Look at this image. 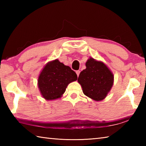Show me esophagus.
<instances>
[{
	"instance_id": "obj_1",
	"label": "esophagus",
	"mask_w": 146,
	"mask_h": 146,
	"mask_svg": "<svg viewBox=\"0 0 146 146\" xmlns=\"http://www.w3.org/2000/svg\"><path fill=\"white\" fill-rule=\"evenodd\" d=\"M80 70H77V71H76V75H77V76H79V75H80Z\"/></svg>"
}]
</instances>
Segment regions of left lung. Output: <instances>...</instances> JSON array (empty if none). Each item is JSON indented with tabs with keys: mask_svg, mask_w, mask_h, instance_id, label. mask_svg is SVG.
Returning a JSON list of instances; mask_svg holds the SVG:
<instances>
[{
	"mask_svg": "<svg viewBox=\"0 0 146 146\" xmlns=\"http://www.w3.org/2000/svg\"><path fill=\"white\" fill-rule=\"evenodd\" d=\"M85 65L86 69L81 71L78 78L83 94L95 101L104 100L113 86V74L104 62L91 57Z\"/></svg>",
	"mask_w": 146,
	"mask_h": 146,
	"instance_id": "obj_1",
	"label": "left lung"
}]
</instances>
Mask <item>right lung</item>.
<instances>
[{
	"instance_id": "1",
	"label": "right lung",
	"mask_w": 146,
	"mask_h": 146,
	"mask_svg": "<svg viewBox=\"0 0 146 146\" xmlns=\"http://www.w3.org/2000/svg\"><path fill=\"white\" fill-rule=\"evenodd\" d=\"M77 80L76 73L58 59L49 61L38 76V85L42 97L46 100L60 98L70 83Z\"/></svg>"
}]
</instances>
